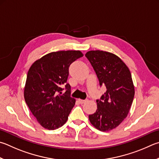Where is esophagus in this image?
<instances>
[{"label": "esophagus", "instance_id": "34e87169", "mask_svg": "<svg viewBox=\"0 0 159 159\" xmlns=\"http://www.w3.org/2000/svg\"><path fill=\"white\" fill-rule=\"evenodd\" d=\"M79 102L81 103V104H83V103H85L88 102V99H85V100H83V99H79Z\"/></svg>", "mask_w": 159, "mask_h": 159}]
</instances>
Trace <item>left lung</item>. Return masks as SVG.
<instances>
[{"mask_svg":"<svg viewBox=\"0 0 159 159\" xmlns=\"http://www.w3.org/2000/svg\"><path fill=\"white\" fill-rule=\"evenodd\" d=\"M85 56L93 67L100 86L106 92L97 100V109L89 115V122L101 131L116 128L127 117L135 89L127 66L116 55L103 51H89Z\"/></svg>","mask_w":159,"mask_h":159,"instance_id":"obj_1","label":"left lung"}]
</instances>
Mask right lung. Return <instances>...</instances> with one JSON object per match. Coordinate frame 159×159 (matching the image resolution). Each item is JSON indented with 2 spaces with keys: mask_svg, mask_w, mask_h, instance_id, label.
<instances>
[{
  "mask_svg": "<svg viewBox=\"0 0 159 159\" xmlns=\"http://www.w3.org/2000/svg\"><path fill=\"white\" fill-rule=\"evenodd\" d=\"M83 56L80 51L52 52L36 60L28 70L24 99L37 122L43 127L54 130L67 122L75 100L67 83L69 67ZM65 87L66 91L61 92Z\"/></svg>",
  "mask_w": 159,
  "mask_h": 159,
  "instance_id": "obj_1",
  "label": "right lung"
}]
</instances>
